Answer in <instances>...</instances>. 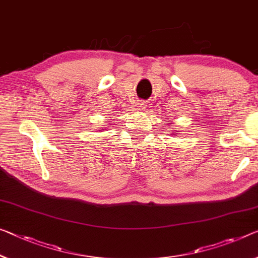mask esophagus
<instances>
[{"mask_svg":"<svg viewBox=\"0 0 258 258\" xmlns=\"http://www.w3.org/2000/svg\"><path fill=\"white\" fill-rule=\"evenodd\" d=\"M138 108H140V109H145V107L146 106H148V105H146V102L144 101V100H140V101H138Z\"/></svg>","mask_w":258,"mask_h":258,"instance_id":"obj_1","label":"esophagus"}]
</instances>
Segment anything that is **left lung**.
I'll list each match as a JSON object with an SVG mask.
<instances>
[{
	"mask_svg": "<svg viewBox=\"0 0 258 258\" xmlns=\"http://www.w3.org/2000/svg\"><path fill=\"white\" fill-rule=\"evenodd\" d=\"M170 125H172V124H170ZM170 134H173V135H175V136H176V135H179V133H177V132H175V130H174V133H170Z\"/></svg>",
	"mask_w": 258,
	"mask_h": 258,
	"instance_id": "1",
	"label": "left lung"
}]
</instances>
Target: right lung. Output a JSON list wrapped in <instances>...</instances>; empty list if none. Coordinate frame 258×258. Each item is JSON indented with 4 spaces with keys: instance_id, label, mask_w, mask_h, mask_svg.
I'll use <instances>...</instances> for the list:
<instances>
[{
    "instance_id": "1",
    "label": "right lung",
    "mask_w": 258,
    "mask_h": 258,
    "mask_svg": "<svg viewBox=\"0 0 258 258\" xmlns=\"http://www.w3.org/2000/svg\"><path fill=\"white\" fill-rule=\"evenodd\" d=\"M101 130H105V129H101ZM101 130H99V132H101Z\"/></svg>"
}]
</instances>
